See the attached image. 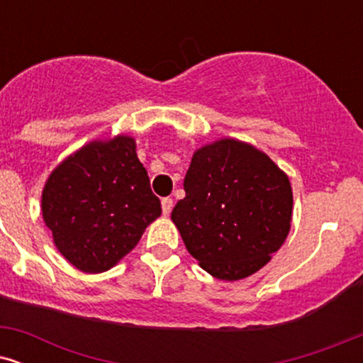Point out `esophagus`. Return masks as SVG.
Masks as SVG:
<instances>
[{
  "instance_id": "34e87169",
  "label": "esophagus",
  "mask_w": 363,
  "mask_h": 363,
  "mask_svg": "<svg viewBox=\"0 0 363 363\" xmlns=\"http://www.w3.org/2000/svg\"><path fill=\"white\" fill-rule=\"evenodd\" d=\"M174 206V201L170 198H164L162 199V211H164V215L167 216L170 213V210H172Z\"/></svg>"
}]
</instances>
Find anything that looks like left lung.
Returning a JSON list of instances; mask_svg holds the SVG:
<instances>
[{"mask_svg": "<svg viewBox=\"0 0 363 363\" xmlns=\"http://www.w3.org/2000/svg\"><path fill=\"white\" fill-rule=\"evenodd\" d=\"M184 191L170 218L191 256L218 280L259 272L289 235V176L245 141L220 138L196 150Z\"/></svg>", "mask_w": 363, "mask_h": 363, "instance_id": "obj_1", "label": "left lung"}]
</instances>
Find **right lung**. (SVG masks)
<instances>
[{
	"label": "right lung",
	"mask_w": 363,
	"mask_h": 363,
	"mask_svg": "<svg viewBox=\"0 0 363 363\" xmlns=\"http://www.w3.org/2000/svg\"><path fill=\"white\" fill-rule=\"evenodd\" d=\"M40 203L56 249L85 273L118 264L162 213L128 135L94 140L66 157L49 174Z\"/></svg>",
	"instance_id": "obj_1"
}]
</instances>
